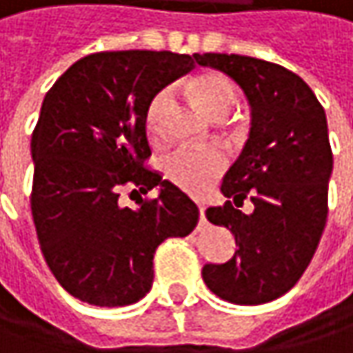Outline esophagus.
Instances as JSON below:
<instances>
[{
    "label": "esophagus",
    "instance_id": "1",
    "mask_svg": "<svg viewBox=\"0 0 353 353\" xmlns=\"http://www.w3.org/2000/svg\"><path fill=\"white\" fill-rule=\"evenodd\" d=\"M200 220L206 222V206L204 204H200Z\"/></svg>",
    "mask_w": 353,
    "mask_h": 353
}]
</instances>
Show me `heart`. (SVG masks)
Returning <instances> with one entry per match:
<instances>
[{
	"instance_id": "obj_1",
	"label": "heart",
	"mask_w": 353,
	"mask_h": 353,
	"mask_svg": "<svg viewBox=\"0 0 353 353\" xmlns=\"http://www.w3.org/2000/svg\"><path fill=\"white\" fill-rule=\"evenodd\" d=\"M194 94L202 109L214 119H226L236 105V88L234 84L222 74L208 72L194 82ZM172 99V90H159L149 107H147V133L151 137H157L161 131V112L168 107ZM226 155L224 151L212 147V149H194V147H179L174 153H170L163 159V172L172 183L177 188L202 194L206 192L214 179L226 170Z\"/></svg>"
}]
</instances>
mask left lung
Returning <instances> with one entry per match:
<instances>
[{"mask_svg":"<svg viewBox=\"0 0 353 353\" xmlns=\"http://www.w3.org/2000/svg\"><path fill=\"white\" fill-rule=\"evenodd\" d=\"M200 66L228 74L250 105V133L222 179L224 206L206 210L226 226L239 250L224 265L202 269L224 301L261 305L285 295L311 263L327 222L334 155L321 103L295 72L239 54H196ZM244 199L252 214L239 210Z\"/></svg>","mask_w":353,"mask_h":353,"instance_id":"obj_1","label":"left lung"}]
</instances>
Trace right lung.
I'll return each instance as SVG.
<instances>
[{
  "label": "right lung",
  "instance_id": "obj_1",
  "mask_svg": "<svg viewBox=\"0 0 353 353\" xmlns=\"http://www.w3.org/2000/svg\"><path fill=\"white\" fill-rule=\"evenodd\" d=\"M196 54L97 52L74 62L42 103L32 133V218L56 281L77 299L123 307L153 283L155 248L188 236L198 206L159 172L145 168L147 107L196 66ZM160 196L139 209L118 200L125 187Z\"/></svg>",
  "mask_w": 353,
  "mask_h": 353
}]
</instances>
